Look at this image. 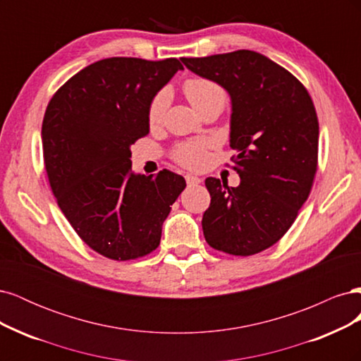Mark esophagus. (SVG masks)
Listing matches in <instances>:
<instances>
[{"label":"esophagus","mask_w":361,"mask_h":361,"mask_svg":"<svg viewBox=\"0 0 361 361\" xmlns=\"http://www.w3.org/2000/svg\"><path fill=\"white\" fill-rule=\"evenodd\" d=\"M185 179H187L188 185H197V183L202 182V179L197 178V176H194V174H187V176H185Z\"/></svg>","instance_id":"1"}]
</instances>
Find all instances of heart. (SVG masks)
<instances>
[{
  "label": "heart",
  "mask_w": 361,
  "mask_h": 361,
  "mask_svg": "<svg viewBox=\"0 0 361 361\" xmlns=\"http://www.w3.org/2000/svg\"><path fill=\"white\" fill-rule=\"evenodd\" d=\"M183 93L188 97L190 104L200 111L203 106L212 102H226V92L220 84H216L211 80L206 78H192L185 81L183 84ZM171 99L170 90L162 89L159 90L154 99L150 101L147 120L152 126L159 125L162 122L164 116L169 108ZM209 141H187V143H180L174 149V159L180 162L182 166L190 169H202L207 162V149H209Z\"/></svg>",
  "instance_id": "b5f03b06"
}]
</instances>
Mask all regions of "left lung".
<instances>
[{
    "label": "left lung",
    "mask_w": 361,
    "mask_h": 361,
    "mask_svg": "<svg viewBox=\"0 0 361 361\" xmlns=\"http://www.w3.org/2000/svg\"><path fill=\"white\" fill-rule=\"evenodd\" d=\"M231 96V147L241 182L207 178L206 243L233 256L260 253L285 235L307 200L318 169L319 123L305 87L259 52L182 59Z\"/></svg>",
    "instance_id": "8db88e82"
}]
</instances>
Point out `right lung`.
I'll list each match as a JSON object with an SVG mask.
<instances>
[{
  "label": "right lung",
  "mask_w": 361,
  "mask_h": 361,
  "mask_svg": "<svg viewBox=\"0 0 361 361\" xmlns=\"http://www.w3.org/2000/svg\"><path fill=\"white\" fill-rule=\"evenodd\" d=\"M178 59L99 60L63 84L42 123L43 159L61 212L82 241L114 260L143 257L187 187L180 174H135L130 146L149 134L150 101Z\"/></svg>",
  "instance_id": "add662e5"
}]
</instances>
